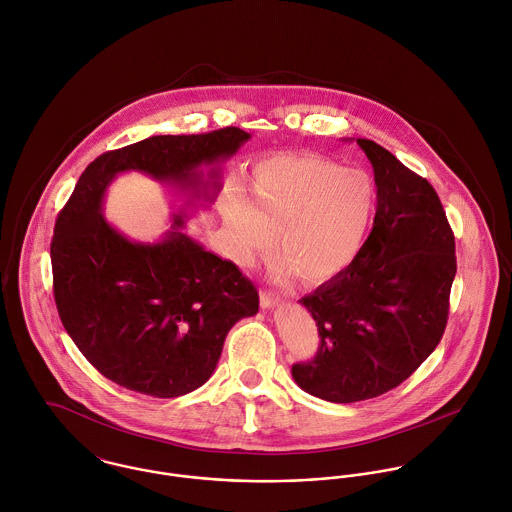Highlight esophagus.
<instances>
[{"mask_svg":"<svg viewBox=\"0 0 512 512\" xmlns=\"http://www.w3.org/2000/svg\"><path fill=\"white\" fill-rule=\"evenodd\" d=\"M279 301H281V297L273 291H263L261 293V307L263 308L275 307V305H279Z\"/></svg>","mask_w":512,"mask_h":512,"instance_id":"34e87169","label":"esophagus"}]
</instances>
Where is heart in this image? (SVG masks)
I'll list each match as a JSON object with an SVG mask.
<instances>
[{
    "label": "heart",
    "mask_w": 512,
    "mask_h": 512,
    "mask_svg": "<svg viewBox=\"0 0 512 512\" xmlns=\"http://www.w3.org/2000/svg\"><path fill=\"white\" fill-rule=\"evenodd\" d=\"M376 209L372 178L314 154H283L257 162L247 196L231 188L221 217L233 255L247 263L275 243L308 283L344 273L358 257Z\"/></svg>",
    "instance_id": "b5f03b06"
}]
</instances>
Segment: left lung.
Segmentation results:
<instances>
[{"mask_svg":"<svg viewBox=\"0 0 512 512\" xmlns=\"http://www.w3.org/2000/svg\"><path fill=\"white\" fill-rule=\"evenodd\" d=\"M374 168V227L354 263L301 299L318 350L293 364L316 398L352 404L398 388L439 344L457 273L455 237L433 186L380 144L358 138Z\"/></svg>","mask_w":512,"mask_h":512,"instance_id":"left-lung-1","label":"left lung"}]
</instances>
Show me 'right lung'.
Masks as SVG:
<instances>
[{
	"label": "right lung",
	"mask_w": 512,
	"mask_h": 512,
	"mask_svg": "<svg viewBox=\"0 0 512 512\" xmlns=\"http://www.w3.org/2000/svg\"><path fill=\"white\" fill-rule=\"evenodd\" d=\"M245 140L247 132L227 126L150 136L104 152L59 211L51 241L55 305L77 348L114 384L154 398L198 390L213 374L231 326L257 314L259 293L235 263L180 229L184 213L160 243L120 235L103 217L108 184L138 170L196 186V168L233 156Z\"/></svg>",
	"instance_id": "add662e5"
}]
</instances>
